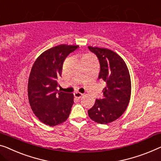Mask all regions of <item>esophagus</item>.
<instances>
[{
	"mask_svg": "<svg viewBox=\"0 0 161 161\" xmlns=\"http://www.w3.org/2000/svg\"><path fill=\"white\" fill-rule=\"evenodd\" d=\"M74 95L76 98H78V99H79V98H81V97H82L83 94H81V93L79 92H76L75 93H74Z\"/></svg>",
	"mask_w": 161,
	"mask_h": 161,
	"instance_id": "1",
	"label": "esophagus"
}]
</instances>
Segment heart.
I'll return each instance as SVG.
<instances>
[{"instance_id": "b5f03b06", "label": "heart", "mask_w": 161, "mask_h": 161, "mask_svg": "<svg viewBox=\"0 0 161 161\" xmlns=\"http://www.w3.org/2000/svg\"><path fill=\"white\" fill-rule=\"evenodd\" d=\"M87 56H90V55H85V56H84L82 58H84V57H87Z\"/></svg>"}]
</instances>
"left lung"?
Wrapping results in <instances>:
<instances>
[{
  "label": "left lung",
  "mask_w": 161,
  "mask_h": 161,
  "mask_svg": "<svg viewBox=\"0 0 161 161\" xmlns=\"http://www.w3.org/2000/svg\"><path fill=\"white\" fill-rule=\"evenodd\" d=\"M97 56L100 71L98 80L106 85L103 97L96 99L88 110L90 118L98 124H108L119 119L128 106L131 96V79L125 61L116 53L107 48L88 46Z\"/></svg>",
  "instance_id": "1"
}]
</instances>
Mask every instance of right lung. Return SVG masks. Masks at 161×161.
Segmentation results:
<instances>
[{
    "label": "right lung",
    "instance_id": "right-lung-1",
    "mask_svg": "<svg viewBox=\"0 0 161 161\" xmlns=\"http://www.w3.org/2000/svg\"><path fill=\"white\" fill-rule=\"evenodd\" d=\"M78 45H59L43 52L36 59L28 81V98L38 119L50 126L68 119L74 103V95L57 90L64 60Z\"/></svg>",
    "mask_w": 161,
    "mask_h": 161
}]
</instances>
